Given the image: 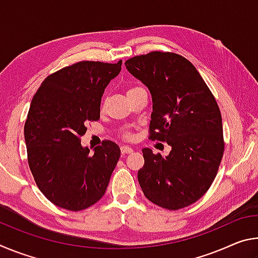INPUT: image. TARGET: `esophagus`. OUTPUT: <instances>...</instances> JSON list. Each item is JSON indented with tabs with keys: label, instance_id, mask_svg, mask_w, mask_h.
<instances>
[{
	"label": "esophagus",
	"instance_id": "34e87169",
	"mask_svg": "<svg viewBox=\"0 0 258 258\" xmlns=\"http://www.w3.org/2000/svg\"><path fill=\"white\" fill-rule=\"evenodd\" d=\"M120 151H121V154H132L133 152V149L131 147H121L120 148Z\"/></svg>",
	"mask_w": 258,
	"mask_h": 258
}]
</instances>
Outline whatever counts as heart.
<instances>
[{
	"label": "heart",
	"mask_w": 258,
	"mask_h": 258,
	"mask_svg": "<svg viewBox=\"0 0 258 258\" xmlns=\"http://www.w3.org/2000/svg\"><path fill=\"white\" fill-rule=\"evenodd\" d=\"M134 89H137V87H133V89H131V90H128V91H132V90H134Z\"/></svg>",
	"instance_id": "1"
}]
</instances>
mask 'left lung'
Returning a JSON list of instances; mask_svg holds the SVG:
<instances>
[{
  "label": "left lung",
  "mask_w": 258,
  "mask_h": 258,
  "mask_svg": "<svg viewBox=\"0 0 258 258\" xmlns=\"http://www.w3.org/2000/svg\"><path fill=\"white\" fill-rule=\"evenodd\" d=\"M125 66L151 93L149 139L172 148L166 157L142 149L140 186L160 207L184 208L206 194L221 164L220 108L197 69L180 54L154 51L126 60Z\"/></svg>",
  "instance_id": "8db88e82"
}]
</instances>
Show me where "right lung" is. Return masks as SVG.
<instances>
[{
  "mask_svg": "<svg viewBox=\"0 0 258 258\" xmlns=\"http://www.w3.org/2000/svg\"><path fill=\"white\" fill-rule=\"evenodd\" d=\"M121 62L74 63L47 76L34 95L24 128L28 165L38 189L55 206L78 212L106 192L119 147L106 140L90 155L81 137L87 121L99 120L104 89Z\"/></svg>",
  "mask_w": 258,
  "mask_h": 258,
  "instance_id": "obj_1",
  "label": "right lung"
}]
</instances>
